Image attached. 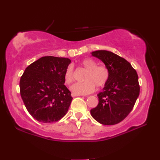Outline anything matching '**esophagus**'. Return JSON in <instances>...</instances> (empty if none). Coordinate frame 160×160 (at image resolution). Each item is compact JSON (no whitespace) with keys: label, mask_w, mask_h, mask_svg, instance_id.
Listing matches in <instances>:
<instances>
[{"label":"esophagus","mask_w":160,"mask_h":160,"mask_svg":"<svg viewBox=\"0 0 160 160\" xmlns=\"http://www.w3.org/2000/svg\"><path fill=\"white\" fill-rule=\"evenodd\" d=\"M71 95H72V97H76V96H80L79 95H76V94H74V93H72Z\"/></svg>","instance_id":"34e87169"}]
</instances>
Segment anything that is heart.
<instances>
[{"instance_id": "heart-1", "label": "heart", "mask_w": 160, "mask_h": 160, "mask_svg": "<svg viewBox=\"0 0 160 160\" xmlns=\"http://www.w3.org/2000/svg\"><path fill=\"white\" fill-rule=\"evenodd\" d=\"M81 65L87 73L82 83H76L71 87V90L76 95H88L93 92L95 89V85L98 87H102L106 84L109 78V71L105 65H98V62L92 58L84 59ZM64 79L66 84H69L73 82V68L69 65L65 70Z\"/></svg>"}]
</instances>
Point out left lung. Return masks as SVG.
Masks as SVG:
<instances>
[{
    "instance_id": "8db88e82",
    "label": "left lung",
    "mask_w": 160,
    "mask_h": 160,
    "mask_svg": "<svg viewBox=\"0 0 160 160\" xmlns=\"http://www.w3.org/2000/svg\"><path fill=\"white\" fill-rule=\"evenodd\" d=\"M92 55L102 61L109 71V78L98 93V106L92 117L104 125L119 123L132 110L140 93L138 76L130 63L113 52L98 50Z\"/></svg>"
}]
</instances>
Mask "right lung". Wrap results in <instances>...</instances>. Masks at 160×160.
<instances>
[{"label":"right lung","mask_w":160,"mask_h":160,"mask_svg":"<svg viewBox=\"0 0 160 160\" xmlns=\"http://www.w3.org/2000/svg\"><path fill=\"white\" fill-rule=\"evenodd\" d=\"M71 60L42 57L26 68L19 82L20 95L30 114L43 123L58 122L68 112L73 98L64 75Z\"/></svg>","instance_id":"add662e5"}]
</instances>
